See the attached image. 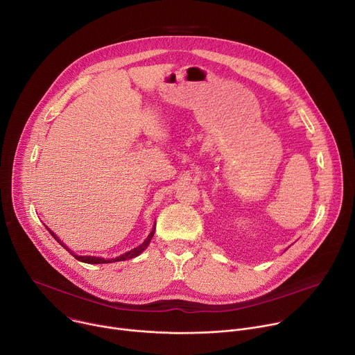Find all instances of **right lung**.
Listing matches in <instances>:
<instances>
[{
	"label": "right lung",
	"mask_w": 355,
	"mask_h": 355,
	"mask_svg": "<svg viewBox=\"0 0 355 355\" xmlns=\"http://www.w3.org/2000/svg\"><path fill=\"white\" fill-rule=\"evenodd\" d=\"M155 225H156V224H155ZM47 230L50 231V234H51L53 237L58 241V244H60L61 247H64L67 251H69V248H67V245H64V243L58 240L57 235H55V234H54L49 227H47ZM155 230H156V227H153V228H152L150 234L148 235V239H146V240H145L139 247H137V248H134V250H131V251H128V252H125V254H123V255H120V257H116V258H114V259H104V258H97V257H79V255H75L72 251H69V254H71L72 257H75L78 261L85 262V263H90V265H97V263H111V262H120V261L132 259V258L138 257L141 252H144V251L148 248V245L150 244V241H152V239H153V235H155Z\"/></svg>",
	"instance_id": "add662e5"
}]
</instances>
